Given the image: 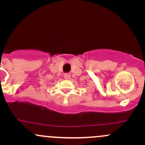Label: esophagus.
<instances>
[{
	"instance_id": "esophagus-1",
	"label": "esophagus",
	"mask_w": 145,
	"mask_h": 145,
	"mask_svg": "<svg viewBox=\"0 0 145 145\" xmlns=\"http://www.w3.org/2000/svg\"><path fill=\"white\" fill-rule=\"evenodd\" d=\"M64 77L65 79H69V78H70V74L67 73V74H65L64 75Z\"/></svg>"
}]
</instances>
